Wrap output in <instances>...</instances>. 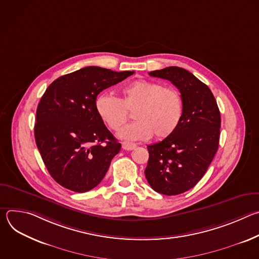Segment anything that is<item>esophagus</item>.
Segmentation results:
<instances>
[{"mask_svg": "<svg viewBox=\"0 0 259 259\" xmlns=\"http://www.w3.org/2000/svg\"><path fill=\"white\" fill-rule=\"evenodd\" d=\"M136 144L135 143H131V142H122V149L125 151H132L133 149H135Z\"/></svg>", "mask_w": 259, "mask_h": 259, "instance_id": "34e87169", "label": "esophagus"}]
</instances>
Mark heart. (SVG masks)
Returning a JSON list of instances; mask_svg holds the SVG:
<instances>
[{
    "label": "heart",
    "mask_w": 259,
    "mask_h": 259,
    "mask_svg": "<svg viewBox=\"0 0 259 259\" xmlns=\"http://www.w3.org/2000/svg\"><path fill=\"white\" fill-rule=\"evenodd\" d=\"M99 118L114 131L120 130L134 112L136 122L123 128L118 136L126 140H145L155 134L158 139L171 135L178 127L183 102L180 93L160 83L137 80L121 90V98L103 93L95 100Z\"/></svg>",
    "instance_id": "1"
}]
</instances>
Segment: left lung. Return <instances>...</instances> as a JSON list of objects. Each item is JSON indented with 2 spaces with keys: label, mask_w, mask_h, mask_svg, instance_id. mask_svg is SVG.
Masks as SVG:
<instances>
[{
  "label": "left lung",
  "mask_w": 259,
  "mask_h": 259,
  "mask_svg": "<svg viewBox=\"0 0 259 259\" xmlns=\"http://www.w3.org/2000/svg\"><path fill=\"white\" fill-rule=\"evenodd\" d=\"M149 75L170 81L182 97L178 127L147 146L150 158L144 170L154 191L175 196L193 189L211 164L219 144L220 112L211 90L191 71L169 66Z\"/></svg>",
  "instance_id": "8db88e82"
}]
</instances>
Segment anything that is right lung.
I'll use <instances>...</instances> for the list:
<instances>
[{"label":"right lung","instance_id":"right-lung-1","mask_svg":"<svg viewBox=\"0 0 259 259\" xmlns=\"http://www.w3.org/2000/svg\"><path fill=\"white\" fill-rule=\"evenodd\" d=\"M87 66L56 79L36 108L34 138L43 162L61 187L85 193L100 183L121 143L95 109L97 95L133 75Z\"/></svg>","mask_w":259,"mask_h":259}]
</instances>
